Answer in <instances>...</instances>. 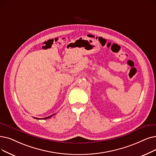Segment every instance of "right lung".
<instances>
[{
    "label": "right lung",
    "mask_w": 156,
    "mask_h": 156,
    "mask_svg": "<svg viewBox=\"0 0 156 156\" xmlns=\"http://www.w3.org/2000/svg\"><path fill=\"white\" fill-rule=\"evenodd\" d=\"M55 115V114H53V115H50L49 117H45V118H43V119H38V118H35V117H34V119H48L50 118L51 117H52L53 115Z\"/></svg>",
    "instance_id": "add662e5"
}]
</instances>
